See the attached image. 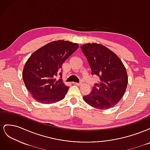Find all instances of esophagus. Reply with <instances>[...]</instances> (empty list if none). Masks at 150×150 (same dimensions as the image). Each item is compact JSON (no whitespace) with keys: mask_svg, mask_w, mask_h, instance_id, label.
Instances as JSON below:
<instances>
[{"mask_svg":"<svg viewBox=\"0 0 150 150\" xmlns=\"http://www.w3.org/2000/svg\"><path fill=\"white\" fill-rule=\"evenodd\" d=\"M72 84H75V85H78V86H80V85H81V83H74V82H73L72 83Z\"/></svg>","mask_w":150,"mask_h":150,"instance_id":"obj_1","label":"esophagus"}]
</instances>
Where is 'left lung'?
Wrapping results in <instances>:
<instances>
[{
    "instance_id": "1",
    "label": "left lung",
    "mask_w": 150,
    "mask_h": 150,
    "mask_svg": "<svg viewBox=\"0 0 150 150\" xmlns=\"http://www.w3.org/2000/svg\"><path fill=\"white\" fill-rule=\"evenodd\" d=\"M91 69L92 75L99 78L90 94L83 99L91 106L106 110L120 101L128 84V76L120 59L111 50L98 44L81 46Z\"/></svg>"
}]
</instances>
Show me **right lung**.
I'll return each mask as SVG.
<instances>
[{"instance_id":"right-lung-1","label":"right lung","mask_w":150,"mask_h":150,"mask_svg":"<svg viewBox=\"0 0 150 150\" xmlns=\"http://www.w3.org/2000/svg\"><path fill=\"white\" fill-rule=\"evenodd\" d=\"M64 40L49 42L35 51L24 66L22 78L26 88L37 101L52 104L64 98L69 87L62 83V65L78 48ZM61 77L58 80L57 76Z\"/></svg>"}]
</instances>
